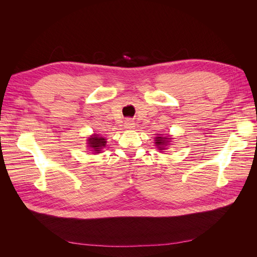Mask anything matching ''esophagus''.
<instances>
[{"label":"esophagus","mask_w":257,"mask_h":257,"mask_svg":"<svg viewBox=\"0 0 257 257\" xmlns=\"http://www.w3.org/2000/svg\"><path fill=\"white\" fill-rule=\"evenodd\" d=\"M124 124H125V127H127V128L134 127V122H133V120H131V119H127Z\"/></svg>","instance_id":"1"}]
</instances>
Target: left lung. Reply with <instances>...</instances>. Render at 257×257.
Listing matches in <instances>:
<instances>
[{
    "instance_id": "obj_1",
    "label": "left lung",
    "mask_w": 257,
    "mask_h": 257,
    "mask_svg": "<svg viewBox=\"0 0 257 257\" xmlns=\"http://www.w3.org/2000/svg\"><path fill=\"white\" fill-rule=\"evenodd\" d=\"M166 143H168V138L166 137H157L155 138V144L160 148V150L164 149V145H166Z\"/></svg>"
}]
</instances>
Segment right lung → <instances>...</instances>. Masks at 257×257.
<instances>
[{
  "mask_svg": "<svg viewBox=\"0 0 257 257\" xmlns=\"http://www.w3.org/2000/svg\"><path fill=\"white\" fill-rule=\"evenodd\" d=\"M106 141L103 137H98L97 135H94L92 138L89 139V146L94 149V151L99 152L103 147H105Z\"/></svg>",
  "mask_w": 257,
  "mask_h": 257,
  "instance_id": "1",
  "label": "right lung"
}]
</instances>
